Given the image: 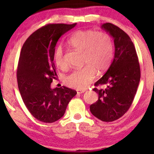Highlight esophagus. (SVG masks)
Listing matches in <instances>:
<instances>
[{
	"mask_svg": "<svg viewBox=\"0 0 154 154\" xmlns=\"http://www.w3.org/2000/svg\"><path fill=\"white\" fill-rule=\"evenodd\" d=\"M85 90H77V93L78 94H82V93H84L85 92Z\"/></svg>",
	"mask_w": 154,
	"mask_h": 154,
	"instance_id": "1",
	"label": "esophagus"
}]
</instances>
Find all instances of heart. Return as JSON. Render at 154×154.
<instances>
[{
    "label": "heart",
    "instance_id": "heart-1",
    "mask_svg": "<svg viewBox=\"0 0 154 154\" xmlns=\"http://www.w3.org/2000/svg\"><path fill=\"white\" fill-rule=\"evenodd\" d=\"M68 44L78 51H83L82 69L75 70L66 77L68 86L76 89L86 88L95 77L96 71L101 72L107 69L113 56V44L108 34L92 30H78L68 40ZM54 61L60 69H65L67 63L63 51L58 47L54 52Z\"/></svg>",
    "mask_w": 154,
    "mask_h": 154
}]
</instances>
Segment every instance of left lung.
Masks as SVG:
<instances>
[{"label":"left lung","mask_w":154,"mask_h":154,"mask_svg":"<svg viewBox=\"0 0 154 154\" xmlns=\"http://www.w3.org/2000/svg\"><path fill=\"white\" fill-rule=\"evenodd\" d=\"M101 28L110 34L115 45L114 58L106 73L95 83L98 99L90 106L93 116L103 122L120 118L131 106L140 78V65L131 38L121 28L111 23Z\"/></svg>","instance_id":"left-lung-1"}]
</instances>
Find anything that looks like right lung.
Wrapping results in <instances>:
<instances>
[{"mask_svg":"<svg viewBox=\"0 0 154 154\" xmlns=\"http://www.w3.org/2000/svg\"><path fill=\"white\" fill-rule=\"evenodd\" d=\"M76 24L44 26L27 38L21 50L17 69L18 88L31 115L45 123L60 119L77 94L65 86L51 88V83L57 76L54 63L56 43Z\"/></svg>","mask_w":154,"mask_h":154,"instance_id":"right-lung-1","label":"right lung"}]
</instances>
